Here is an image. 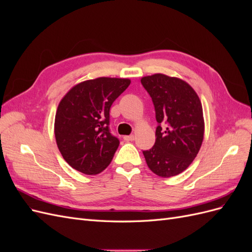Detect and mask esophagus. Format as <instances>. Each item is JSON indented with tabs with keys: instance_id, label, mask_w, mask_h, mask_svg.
I'll return each instance as SVG.
<instances>
[{
	"instance_id": "esophagus-1",
	"label": "esophagus",
	"mask_w": 252,
	"mask_h": 252,
	"mask_svg": "<svg viewBox=\"0 0 252 252\" xmlns=\"http://www.w3.org/2000/svg\"><path fill=\"white\" fill-rule=\"evenodd\" d=\"M123 139L127 142H130V141H133L134 140V135L133 134H130V135H124Z\"/></svg>"
}]
</instances>
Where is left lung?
I'll return each mask as SVG.
<instances>
[{
  "label": "left lung",
  "instance_id": "obj_1",
  "mask_svg": "<svg viewBox=\"0 0 252 252\" xmlns=\"http://www.w3.org/2000/svg\"><path fill=\"white\" fill-rule=\"evenodd\" d=\"M155 106L156 143L143 155L150 170L170 178L184 171L199 152L204 138L202 104L192 87L162 73L141 80Z\"/></svg>",
  "mask_w": 252,
  "mask_h": 252
}]
</instances>
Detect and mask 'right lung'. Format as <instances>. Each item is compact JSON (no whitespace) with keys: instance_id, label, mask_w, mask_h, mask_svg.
Here are the masks:
<instances>
[{"instance_id":"obj_1","label":"right lung","mask_w":252,"mask_h":252,"mask_svg":"<svg viewBox=\"0 0 252 252\" xmlns=\"http://www.w3.org/2000/svg\"><path fill=\"white\" fill-rule=\"evenodd\" d=\"M130 80L97 78L72 87L60 102L55 121L59 150L72 168L97 174L107 167L120 141L111 134L110 107Z\"/></svg>"}]
</instances>
